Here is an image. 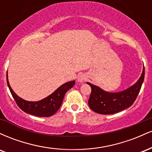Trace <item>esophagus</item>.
Instances as JSON below:
<instances>
[{"instance_id": "obj_1", "label": "esophagus", "mask_w": 152, "mask_h": 152, "mask_svg": "<svg viewBox=\"0 0 152 152\" xmlns=\"http://www.w3.org/2000/svg\"><path fill=\"white\" fill-rule=\"evenodd\" d=\"M86 76H85L84 74H80L79 76H78V81L83 82L84 81H86Z\"/></svg>"}]
</instances>
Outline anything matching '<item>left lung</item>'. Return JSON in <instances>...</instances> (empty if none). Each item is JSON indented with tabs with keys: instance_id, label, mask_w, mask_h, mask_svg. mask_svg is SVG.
<instances>
[{
	"instance_id": "left-lung-1",
	"label": "left lung",
	"mask_w": 152,
	"mask_h": 152,
	"mask_svg": "<svg viewBox=\"0 0 152 152\" xmlns=\"http://www.w3.org/2000/svg\"><path fill=\"white\" fill-rule=\"evenodd\" d=\"M144 66L141 77L135 84L118 93H109L99 87L87 83L91 88L88 106L91 109L101 114H113L130 107L140 91L144 78Z\"/></svg>"
}]
</instances>
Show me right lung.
I'll return each mask as SVG.
<instances>
[{
	"label": "right lung",
	"mask_w": 152,
	"mask_h": 152,
	"mask_svg": "<svg viewBox=\"0 0 152 152\" xmlns=\"http://www.w3.org/2000/svg\"><path fill=\"white\" fill-rule=\"evenodd\" d=\"M6 80L10 93L18 107L27 114L40 116V117H48L55 114L61 106L63 99L66 91L72 88L75 83L74 81L64 83L59 87L58 89L56 90L53 94L39 102H27L18 96L11 88L8 79V71H7Z\"/></svg>",
	"instance_id": "1"
}]
</instances>
